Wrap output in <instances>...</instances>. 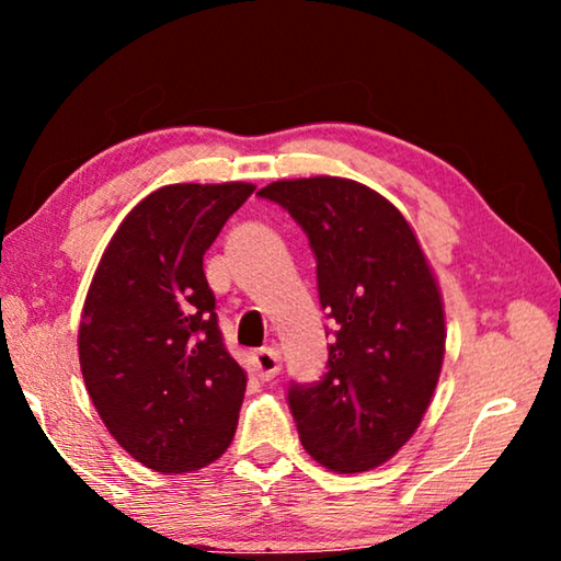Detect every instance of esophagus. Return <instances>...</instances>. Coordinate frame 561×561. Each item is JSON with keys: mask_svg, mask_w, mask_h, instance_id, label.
I'll use <instances>...</instances> for the list:
<instances>
[{"mask_svg": "<svg viewBox=\"0 0 561 561\" xmlns=\"http://www.w3.org/2000/svg\"><path fill=\"white\" fill-rule=\"evenodd\" d=\"M252 366H254V371H257L262 381H270V378L277 376L279 368H282L279 348L277 346H264L260 351H254Z\"/></svg>", "mask_w": 561, "mask_h": 561, "instance_id": "obj_1", "label": "esophagus"}]
</instances>
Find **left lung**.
<instances>
[{"instance_id":"obj_1","label":"left lung","mask_w":561,"mask_h":561,"mask_svg":"<svg viewBox=\"0 0 561 561\" xmlns=\"http://www.w3.org/2000/svg\"><path fill=\"white\" fill-rule=\"evenodd\" d=\"M257 195L307 232L321 309L336 324L327 374L289 383L299 440L329 470H371L408 443L438 386L445 317L433 270L405 217L356 180H277Z\"/></svg>"}]
</instances>
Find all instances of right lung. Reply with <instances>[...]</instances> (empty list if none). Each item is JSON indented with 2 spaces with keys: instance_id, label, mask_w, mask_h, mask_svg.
<instances>
[{
  "instance_id": "1",
  "label": "right lung",
  "mask_w": 561,
  "mask_h": 561,
  "mask_svg": "<svg viewBox=\"0 0 561 561\" xmlns=\"http://www.w3.org/2000/svg\"><path fill=\"white\" fill-rule=\"evenodd\" d=\"M250 183L165 185L103 252L83 304L79 360L108 433L156 472L210 465L232 443L247 376L225 348L203 254Z\"/></svg>"
}]
</instances>
